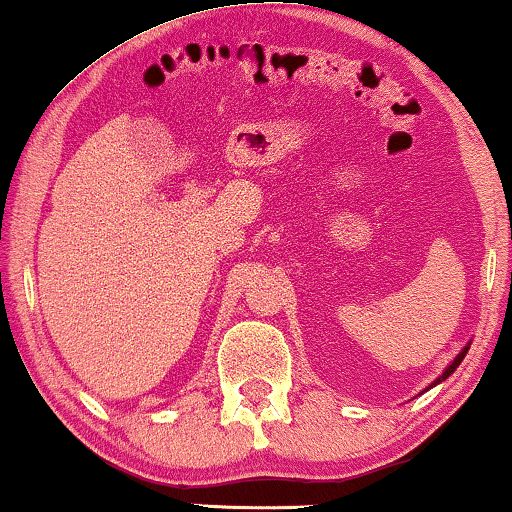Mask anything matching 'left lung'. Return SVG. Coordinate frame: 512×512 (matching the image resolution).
Here are the masks:
<instances>
[{
  "label": "left lung",
  "instance_id": "1",
  "mask_svg": "<svg viewBox=\"0 0 512 512\" xmlns=\"http://www.w3.org/2000/svg\"><path fill=\"white\" fill-rule=\"evenodd\" d=\"M467 350H470V343H467V345H465V348H463L461 352H458V354H456V357H454V361H449V366H447V368L443 370V375H440V377H436V381H433V384H431L429 388H433V386H438V384H440V381H445V379H447L449 375H452V372H454V370H456L458 366H461V361L465 359V354H467ZM424 391H427V388H424ZM424 391H422V393H424Z\"/></svg>",
  "mask_w": 512,
  "mask_h": 512
}]
</instances>
